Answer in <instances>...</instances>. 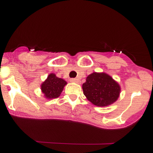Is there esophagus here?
Returning a JSON list of instances; mask_svg holds the SVG:
<instances>
[{
	"label": "esophagus",
	"instance_id": "34e87169",
	"mask_svg": "<svg viewBox=\"0 0 153 153\" xmlns=\"http://www.w3.org/2000/svg\"><path fill=\"white\" fill-rule=\"evenodd\" d=\"M71 82H75V83H78L79 80H78V79H77V78H71Z\"/></svg>",
	"mask_w": 153,
	"mask_h": 153
}]
</instances>
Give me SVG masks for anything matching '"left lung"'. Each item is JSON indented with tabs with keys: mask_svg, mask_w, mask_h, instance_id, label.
<instances>
[{
	"mask_svg": "<svg viewBox=\"0 0 153 153\" xmlns=\"http://www.w3.org/2000/svg\"><path fill=\"white\" fill-rule=\"evenodd\" d=\"M86 99L95 106H109L118 99L121 87L114 79L106 73H94L88 75L82 84Z\"/></svg>",
	"mask_w": 153,
	"mask_h": 153,
	"instance_id": "1",
	"label": "left lung"
}]
</instances>
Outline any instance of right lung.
Listing matches in <instances>:
<instances>
[{
  "label": "right lung",
  "mask_w": 153,
  "mask_h": 153,
  "mask_svg": "<svg viewBox=\"0 0 153 153\" xmlns=\"http://www.w3.org/2000/svg\"><path fill=\"white\" fill-rule=\"evenodd\" d=\"M66 85L67 82L64 79L58 78L54 73H50L41 84V91L46 99H57L60 96Z\"/></svg>",
  "instance_id": "right-lung-1"
}]
</instances>
